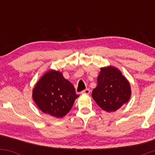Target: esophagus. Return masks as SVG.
Instances as JSON below:
<instances>
[{"instance_id":"obj_1","label":"esophagus","mask_w":155,"mask_h":155,"mask_svg":"<svg viewBox=\"0 0 155 155\" xmlns=\"http://www.w3.org/2000/svg\"><path fill=\"white\" fill-rule=\"evenodd\" d=\"M90 90L89 89H86V90H83V91L81 92V94H87V95H88V94H90Z\"/></svg>"}]
</instances>
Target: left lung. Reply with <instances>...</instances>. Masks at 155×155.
Returning <instances> with one entry per match:
<instances>
[{"label":"left lung","instance_id":"left-lung-1","mask_svg":"<svg viewBox=\"0 0 155 155\" xmlns=\"http://www.w3.org/2000/svg\"><path fill=\"white\" fill-rule=\"evenodd\" d=\"M97 81V87L92 90V98L106 112L117 111L130 98V82L117 68L111 65L101 68Z\"/></svg>","mask_w":155,"mask_h":155}]
</instances>
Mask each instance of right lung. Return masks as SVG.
I'll return each instance as SVG.
<instances>
[{
    "label": "right lung",
    "instance_id": "add662e5",
    "mask_svg": "<svg viewBox=\"0 0 155 155\" xmlns=\"http://www.w3.org/2000/svg\"><path fill=\"white\" fill-rule=\"evenodd\" d=\"M79 95L68 80L58 71H47L35 84L32 97L43 113L63 118L71 109Z\"/></svg>",
    "mask_w": 155,
    "mask_h": 155
}]
</instances>
